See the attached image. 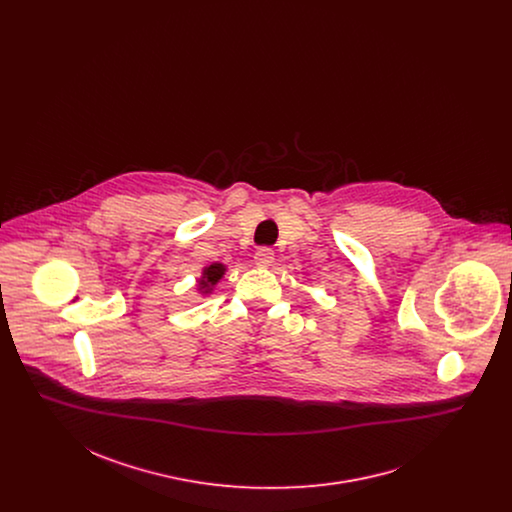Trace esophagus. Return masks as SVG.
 I'll list each match as a JSON object with an SVG mask.
<instances>
[{"label":"esophagus","mask_w":512,"mask_h":512,"mask_svg":"<svg viewBox=\"0 0 512 512\" xmlns=\"http://www.w3.org/2000/svg\"><path fill=\"white\" fill-rule=\"evenodd\" d=\"M274 263V251L270 247H261L255 253V265L257 267H270Z\"/></svg>","instance_id":"esophagus-1"}]
</instances>
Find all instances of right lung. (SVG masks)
I'll return each instance as SVG.
<instances>
[{
    "label": "right lung",
    "mask_w": 512,
    "mask_h": 512,
    "mask_svg": "<svg viewBox=\"0 0 512 512\" xmlns=\"http://www.w3.org/2000/svg\"><path fill=\"white\" fill-rule=\"evenodd\" d=\"M222 274H224V267L219 265V263H215V265L205 268V272H203V278H201L199 286H201V288H205V290H209V286H213V284H217V282H219Z\"/></svg>",
    "instance_id": "1"
}]
</instances>
